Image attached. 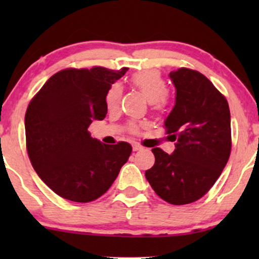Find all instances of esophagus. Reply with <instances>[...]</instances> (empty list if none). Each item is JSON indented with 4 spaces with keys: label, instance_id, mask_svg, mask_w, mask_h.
Segmentation results:
<instances>
[{
    "label": "esophagus",
    "instance_id": "esophagus-1",
    "mask_svg": "<svg viewBox=\"0 0 259 259\" xmlns=\"http://www.w3.org/2000/svg\"><path fill=\"white\" fill-rule=\"evenodd\" d=\"M141 150H144V147L140 146L139 144H134L133 145V151H135V152H136V151H141Z\"/></svg>",
    "mask_w": 259,
    "mask_h": 259
}]
</instances>
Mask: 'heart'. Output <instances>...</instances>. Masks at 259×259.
<instances>
[{"mask_svg":"<svg viewBox=\"0 0 259 259\" xmlns=\"http://www.w3.org/2000/svg\"><path fill=\"white\" fill-rule=\"evenodd\" d=\"M134 88H136L144 94V96L156 105L162 107L165 102V92H167V84L163 80L162 75L157 70H142L135 73L130 79ZM123 88L120 84H113L106 94V106L108 109L117 108L120 102ZM132 132H136L138 126L135 124L130 125Z\"/></svg>","mask_w":259,"mask_h":259,"instance_id":"heart-1","label":"heart"}]
</instances>
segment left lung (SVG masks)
<instances>
[{"mask_svg": "<svg viewBox=\"0 0 259 259\" xmlns=\"http://www.w3.org/2000/svg\"><path fill=\"white\" fill-rule=\"evenodd\" d=\"M175 86V105L164 121L175 141L171 154L153 148L154 164L146 179L168 203L187 204L206 195L231 151L228 101L203 74L180 68L169 73Z\"/></svg>", "mask_w": 259, "mask_h": 259, "instance_id": "8db88e82", "label": "left lung"}]
</instances>
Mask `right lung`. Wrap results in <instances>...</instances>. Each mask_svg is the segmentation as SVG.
Segmentation results:
<instances>
[{
	"mask_svg": "<svg viewBox=\"0 0 259 259\" xmlns=\"http://www.w3.org/2000/svg\"><path fill=\"white\" fill-rule=\"evenodd\" d=\"M126 70H61L29 103V158L41 180L65 200L85 203L101 197L132 153L127 142L105 145L88 132L92 121L106 117L107 91Z\"/></svg>",
	"mask_w": 259,
	"mask_h": 259,
	"instance_id": "right-lung-1",
	"label": "right lung"
}]
</instances>
